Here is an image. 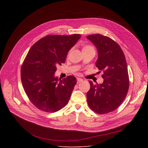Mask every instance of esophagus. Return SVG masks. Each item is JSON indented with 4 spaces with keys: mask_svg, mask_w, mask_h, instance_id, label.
Masks as SVG:
<instances>
[{
    "mask_svg": "<svg viewBox=\"0 0 148 148\" xmlns=\"http://www.w3.org/2000/svg\"><path fill=\"white\" fill-rule=\"evenodd\" d=\"M83 81V79H82V78H77V83H81V82H82Z\"/></svg>",
    "mask_w": 148,
    "mask_h": 148,
    "instance_id": "34e87169",
    "label": "esophagus"
}]
</instances>
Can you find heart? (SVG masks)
Here are the masks:
<instances>
[{
	"mask_svg": "<svg viewBox=\"0 0 148 148\" xmlns=\"http://www.w3.org/2000/svg\"><path fill=\"white\" fill-rule=\"evenodd\" d=\"M90 48H92V47H91V46H84V47H83L82 50L88 49H90Z\"/></svg>",
	"mask_w": 148,
	"mask_h": 148,
	"instance_id": "b5f03b06",
	"label": "heart"
}]
</instances>
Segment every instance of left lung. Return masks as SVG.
Here are the masks:
<instances>
[{
    "mask_svg": "<svg viewBox=\"0 0 148 148\" xmlns=\"http://www.w3.org/2000/svg\"><path fill=\"white\" fill-rule=\"evenodd\" d=\"M87 38L97 48L98 59L95 64L99 71H103V79L102 84L96 85L89 81L88 105L98 114H107L118 108L127 95L130 83L126 59L120 46L110 37L92 34Z\"/></svg>",
    "mask_w": 148,
    "mask_h": 148,
    "instance_id": "obj_1",
    "label": "left lung"
}]
</instances>
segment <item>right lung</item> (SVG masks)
Here are the masks:
<instances>
[{
	"mask_svg": "<svg viewBox=\"0 0 148 148\" xmlns=\"http://www.w3.org/2000/svg\"><path fill=\"white\" fill-rule=\"evenodd\" d=\"M81 36L49 35L31 47L21 69L26 94L39 110L54 112L64 107L77 83L74 76L61 79L54 75L56 66L64 63L70 50Z\"/></svg>",
	"mask_w": 148,
	"mask_h": 148,
	"instance_id": "obj_1",
	"label": "right lung"
}]
</instances>
